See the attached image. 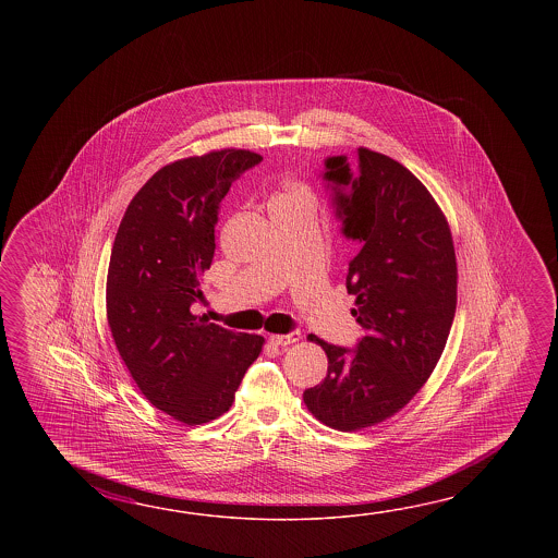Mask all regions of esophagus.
Instances as JSON below:
<instances>
[{
	"label": "esophagus",
	"instance_id": "obj_1",
	"mask_svg": "<svg viewBox=\"0 0 558 558\" xmlns=\"http://www.w3.org/2000/svg\"><path fill=\"white\" fill-rule=\"evenodd\" d=\"M299 337H301V332L291 331L287 332V335H269V341L274 344H279V347H284V344H291L299 341Z\"/></svg>",
	"mask_w": 558,
	"mask_h": 558
}]
</instances>
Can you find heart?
Masks as SVG:
<instances>
[{"mask_svg":"<svg viewBox=\"0 0 558 558\" xmlns=\"http://www.w3.org/2000/svg\"><path fill=\"white\" fill-rule=\"evenodd\" d=\"M281 205H305V207H313L317 205L315 193L311 191L307 183H299V181H291L284 185L283 191L279 195H275L271 207H281Z\"/></svg>","mask_w":558,"mask_h":558,"instance_id":"1","label":"heart"}]
</instances>
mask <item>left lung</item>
<instances>
[{
    "mask_svg": "<svg viewBox=\"0 0 558 558\" xmlns=\"http://www.w3.org/2000/svg\"><path fill=\"white\" fill-rule=\"evenodd\" d=\"M327 157L341 231L361 250L349 263L351 315L365 329L355 349L317 337L327 377L303 392L308 411L337 430L373 427L399 413L427 383L449 339L457 308L451 229L418 179L387 155L356 149Z\"/></svg>",
    "mask_w": 558,
    "mask_h": 558,
    "instance_id": "1",
    "label": "left lung"
}]
</instances>
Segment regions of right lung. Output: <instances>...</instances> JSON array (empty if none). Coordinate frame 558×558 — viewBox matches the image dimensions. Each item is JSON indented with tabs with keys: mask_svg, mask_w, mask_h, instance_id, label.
<instances>
[{
	"mask_svg": "<svg viewBox=\"0 0 558 558\" xmlns=\"http://www.w3.org/2000/svg\"><path fill=\"white\" fill-rule=\"evenodd\" d=\"M221 149L161 167L119 223L107 271V323L119 355L149 403L185 425L223 415L263 337L191 313L214 262L219 203L262 163Z\"/></svg>",
	"mask_w": 558,
	"mask_h": 558,
	"instance_id": "1",
	"label": "right lung"
}]
</instances>
